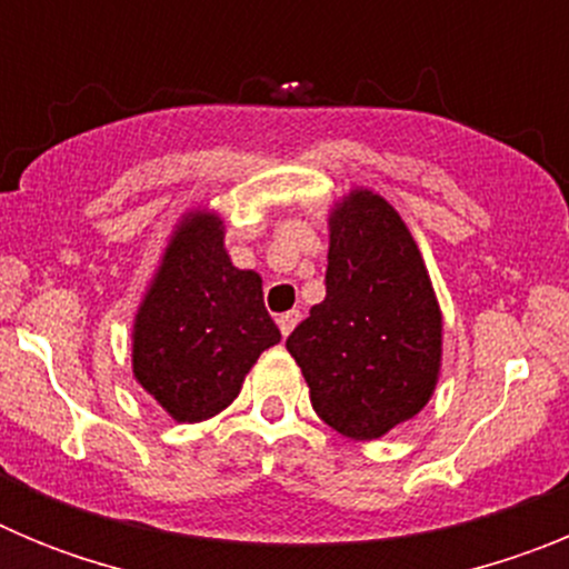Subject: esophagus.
<instances>
[{"label":"esophagus","mask_w":569,"mask_h":569,"mask_svg":"<svg viewBox=\"0 0 569 569\" xmlns=\"http://www.w3.org/2000/svg\"><path fill=\"white\" fill-rule=\"evenodd\" d=\"M299 310H288V313H281L279 319H276V325H279V330H281V336H284V339H288L290 336V330L296 328V325H299Z\"/></svg>","instance_id":"obj_1"}]
</instances>
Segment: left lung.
<instances>
[{
    "instance_id": "8db88e82",
    "label": "left lung",
    "mask_w": 569,
    "mask_h": 569,
    "mask_svg": "<svg viewBox=\"0 0 569 569\" xmlns=\"http://www.w3.org/2000/svg\"><path fill=\"white\" fill-rule=\"evenodd\" d=\"M328 296L288 336L313 410L370 441L413 419L441 370V310L419 244L387 199L356 188L330 213Z\"/></svg>"
}]
</instances>
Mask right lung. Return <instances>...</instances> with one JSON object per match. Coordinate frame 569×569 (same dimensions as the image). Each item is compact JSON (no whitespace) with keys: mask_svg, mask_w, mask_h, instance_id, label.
<instances>
[{"mask_svg":"<svg viewBox=\"0 0 569 569\" xmlns=\"http://www.w3.org/2000/svg\"><path fill=\"white\" fill-rule=\"evenodd\" d=\"M281 333L264 310L261 276L224 250V222L190 210L176 224L133 321V376L176 421L222 413Z\"/></svg>","mask_w":569,"mask_h":569,"instance_id":"add662e5","label":"right lung"}]
</instances>
